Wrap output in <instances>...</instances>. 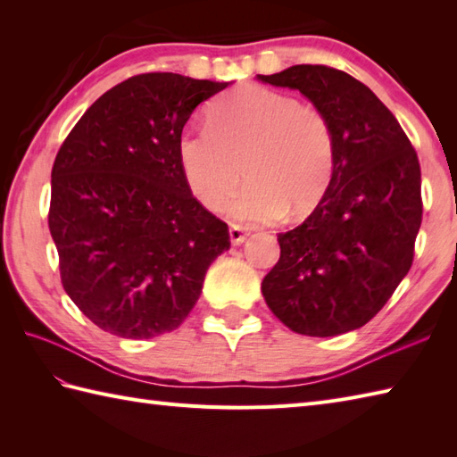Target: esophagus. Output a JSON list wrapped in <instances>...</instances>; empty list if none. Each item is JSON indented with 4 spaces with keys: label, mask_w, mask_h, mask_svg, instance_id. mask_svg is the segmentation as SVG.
<instances>
[{
    "label": "esophagus",
    "mask_w": 457,
    "mask_h": 457,
    "mask_svg": "<svg viewBox=\"0 0 457 457\" xmlns=\"http://www.w3.org/2000/svg\"><path fill=\"white\" fill-rule=\"evenodd\" d=\"M247 236H249V231L245 228L236 226V223H231V226H229V241H231V245H241L247 239Z\"/></svg>",
    "instance_id": "1"
}]
</instances>
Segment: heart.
Returning a JSON list of instances; mask_svg holds the SVG:
<instances>
[{
	"label": "heart",
	"mask_w": 457,
	"mask_h": 457,
	"mask_svg": "<svg viewBox=\"0 0 457 457\" xmlns=\"http://www.w3.org/2000/svg\"><path fill=\"white\" fill-rule=\"evenodd\" d=\"M192 196L249 226L306 216L332 184L337 159L334 125L316 105H304L265 86H241L212 105L210 125L187 129L177 145Z\"/></svg>",
	"instance_id": "b5f03b06"
}]
</instances>
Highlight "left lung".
Instances as JSON below:
<instances>
[{"instance_id":"left-lung-1","label":"left lung","mask_w":457,"mask_h":457,"mask_svg":"<svg viewBox=\"0 0 457 457\" xmlns=\"http://www.w3.org/2000/svg\"><path fill=\"white\" fill-rule=\"evenodd\" d=\"M257 79L298 90L328 115L337 141L332 184L298 228L277 236L280 259L261 293L296 334L352 332L412 265L422 221L419 157L389 108L347 72L296 64Z\"/></svg>"}]
</instances>
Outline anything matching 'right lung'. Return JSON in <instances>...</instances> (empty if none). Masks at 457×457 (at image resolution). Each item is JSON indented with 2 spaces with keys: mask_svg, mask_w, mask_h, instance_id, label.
<instances>
[{
  "mask_svg": "<svg viewBox=\"0 0 457 457\" xmlns=\"http://www.w3.org/2000/svg\"><path fill=\"white\" fill-rule=\"evenodd\" d=\"M228 82L149 72L96 100L53 164L48 229L66 295L104 332L177 329L229 231L192 196L177 145L192 112Z\"/></svg>",
  "mask_w": 457,
  "mask_h": 457,
  "instance_id": "1",
  "label": "right lung"
}]
</instances>
